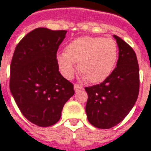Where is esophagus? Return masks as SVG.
I'll return each instance as SVG.
<instances>
[{"label": "esophagus", "instance_id": "34e87169", "mask_svg": "<svg viewBox=\"0 0 151 151\" xmlns=\"http://www.w3.org/2000/svg\"><path fill=\"white\" fill-rule=\"evenodd\" d=\"M82 88L83 87H82L81 85H80V84H74V89H75V91H76V92H77V91L82 89Z\"/></svg>", "mask_w": 151, "mask_h": 151}]
</instances>
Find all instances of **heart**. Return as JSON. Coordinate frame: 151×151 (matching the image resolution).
Returning <instances> with one entry per match:
<instances>
[{"label":"heart","mask_w":151,"mask_h":151,"mask_svg":"<svg viewBox=\"0 0 151 151\" xmlns=\"http://www.w3.org/2000/svg\"><path fill=\"white\" fill-rule=\"evenodd\" d=\"M118 58V45L112 38L84 36L70 41L65 53L57 55L61 72L67 79L73 76L76 67L89 83H100L111 74Z\"/></svg>","instance_id":"b5f03b06"}]
</instances>
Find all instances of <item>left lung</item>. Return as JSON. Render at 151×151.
Here are the masks:
<instances>
[{"instance_id":"8db88e82","label":"left lung","mask_w":151,"mask_h":151,"mask_svg":"<svg viewBox=\"0 0 151 151\" xmlns=\"http://www.w3.org/2000/svg\"><path fill=\"white\" fill-rule=\"evenodd\" d=\"M119 58L114 70L102 83L85 88L88 120L96 128L111 129L127 116L139 93V66L137 56L128 44L114 35Z\"/></svg>"}]
</instances>
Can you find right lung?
I'll return each instance as SVG.
<instances>
[{
  "label": "right lung",
  "mask_w": 151,
  "mask_h": 151,
  "mask_svg": "<svg viewBox=\"0 0 151 151\" xmlns=\"http://www.w3.org/2000/svg\"><path fill=\"white\" fill-rule=\"evenodd\" d=\"M66 33L36 28L19 41L13 55L10 92L23 116L40 127L55 124L75 93L73 84L61 75L57 63V51Z\"/></svg>",
  "instance_id": "obj_1"
}]
</instances>
